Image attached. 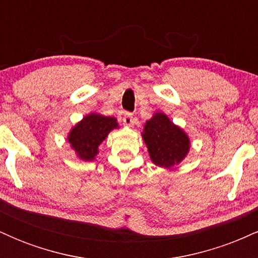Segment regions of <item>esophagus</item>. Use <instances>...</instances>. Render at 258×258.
Instances as JSON below:
<instances>
[{
  "instance_id": "esophagus-1",
  "label": "esophagus",
  "mask_w": 258,
  "mask_h": 258,
  "mask_svg": "<svg viewBox=\"0 0 258 258\" xmlns=\"http://www.w3.org/2000/svg\"><path fill=\"white\" fill-rule=\"evenodd\" d=\"M123 125L128 127H132L135 125V117H133L131 112H126V114L123 115Z\"/></svg>"
}]
</instances>
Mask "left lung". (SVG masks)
<instances>
[{
	"instance_id": "left-lung-1",
	"label": "left lung",
	"mask_w": 258,
	"mask_h": 258,
	"mask_svg": "<svg viewBox=\"0 0 258 258\" xmlns=\"http://www.w3.org/2000/svg\"><path fill=\"white\" fill-rule=\"evenodd\" d=\"M143 141L156 166L170 168L178 165L190 149L188 135L165 115L155 112L144 125Z\"/></svg>"
}]
</instances>
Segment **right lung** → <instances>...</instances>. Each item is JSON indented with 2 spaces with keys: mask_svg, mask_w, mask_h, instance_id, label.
Instances as JSON below:
<instances>
[{
  "mask_svg": "<svg viewBox=\"0 0 258 258\" xmlns=\"http://www.w3.org/2000/svg\"><path fill=\"white\" fill-rule=\"evenodd\" d=\"M114 128H119L115 117L91 112L73 127L68 136V142L80 159L92 161L98 154L100 143Z\"/></svg>",
  "mask_w": 258,
  "mask_h": 258,
  "instance_id": "right-lung-1",
  "label": "right lung"
}]
</instances>
